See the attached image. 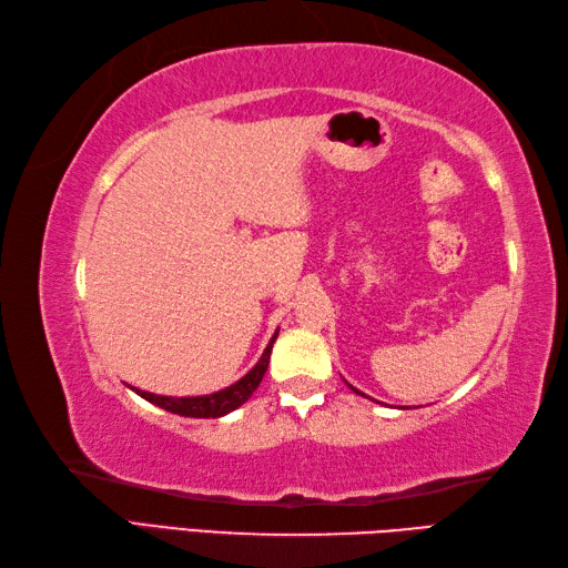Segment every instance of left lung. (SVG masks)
I'll use <instances>...</instances> for the list:
<instances>
[{"instance_id": "left-lung-1", "label": "left lung", "mask_w": 568, "mask_h": 568, "mask_svg": "<svg viewBox=\"0 0 568 568\" xmlns=\"http://www.w3.org/2000/svg\"><path fill=\"white\" fill-rule=\"evenodd\" d=\"M352 388H354V386H352ZM354 392H357V388H354ZM357 394H359V392H357Z\"/></svg>"}]
</instances>
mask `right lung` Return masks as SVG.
Masks as SVG:
<instances>
[{
    "instance_id": "1",
    "label": "right lung",
    "mask_w": 568,
    "mask_h": 568,
    "mask_svg": "<svg viewBox=\"0 0 568 568\" xmlns=\"http://www.w3.org/2000/svg\"><path fill=\"white\" fill-rule=\"evenodd\" d=\"M275 337H277V332L273 335V339L268 342V347H265L258 364H255L253 369L246 376H243V379H239L236 384H231L226 388H221V392H216V394L176 398V396H158V394H150V392H140V388H132V392H138L144 398V402H150L154 406L170 410V414H176V416H189V418L226 416V414H231V410H236L241 404H246L251 394L263 382V374H265V369H268V362H271V349H273Z\"/></svg>"
}]
</instances>
